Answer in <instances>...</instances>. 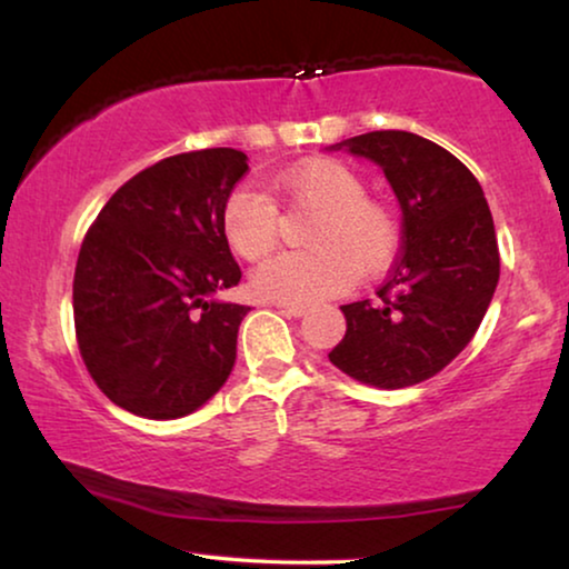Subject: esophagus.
<instances>
[{
    "instance_id": "1",
    "label": "esophagus",
    "mask_w": 569,
    "mask_h": 569,
    "mask_svg": "<svg viewBox=\"0 0 569 569\" xmlns=\"http://www.w3.org/2000/svg\"><path fill=\"white\" fill-rule=\"evenodd\" d=\"M277 308H279V313H287V316H306V306H298V302H277Z\"/></svg>"
}]
</instances>
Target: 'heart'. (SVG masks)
Listing matches in <instances>:
<instances>
[{"mask_svg":"<svg viewBox=\"0 0 569 569\" xmlns=\"http://www.w3.org/2000/svg\"><path fill=\"white\" fill-rule=\"evenodd\" d=\"M277 189L298 209L318 212L306 246L310 251L279 253L253 271L256 295L279 302H313L349 290L357 274H383L403 243L399 207L370 197L368 183L347 162L318 158L277 178ZM222 232L246 261L274 251L282 217L274 199L256 186H238L222 204Z\"/></svg>","mask_w":569,"mask_h":569,"instance_id":"b5f03b06","label":"heart"}]
</instances>
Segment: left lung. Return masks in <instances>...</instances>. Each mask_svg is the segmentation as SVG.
I'll return each mask as SVG.
<instances>
[{
    "instance_id": "left-lung-1",
    "label": "left lung",
    "mask_w": 569,
    "mask_h": 569,
    "mask_svg": "<svg viewBox=\"0 0 569 569\" xmlns=\"http://www.w3.org/2000/svg\"><path fill=\"white\" fill-rule=\"evenodd\" d=\"M337 147L383 168L401 204L403 243L378 298L341 306L347 333L329 360L368 386L422 383L461 355L492 300V212L471 170L430 139L386 129Z\"/></svg>"
}]
</instances>
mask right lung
I'll list each match as a JSON object with an SVG mask.
<instances>
[{
    "label": "right lung",
    "mask_w": 569,
    "mask_h": 569,
    "mask_svg": "<svg viewBox=\"0 0 569 569\" xmlns=\"http://www.w3.org/2000/svg\"><path fill=\"white\" fill-rule=\"evenodd\" d=\"M230 147L193 150L129 178L84 232L72 300L82 362L116 407L191 415L236 365L248 306L214 300L240 282L222 204L248 173Z\"/></svg>",
    "instance_id": "right-lung-1"
}]
</instances>
